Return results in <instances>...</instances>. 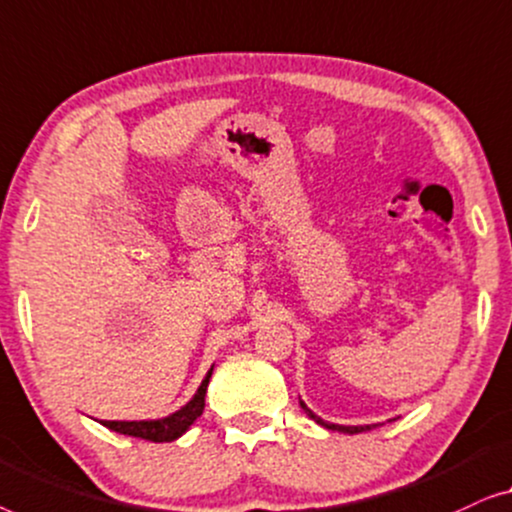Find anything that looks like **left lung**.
Returning <instances> with one entry per match:
<instances>
[{
    "instance_id": "left-lung-1",
    "label": "left lung",
    "mask_w": 512,
    "mask_h": 512,
    "mask_svg": "<svg viewBox=\"0 0 512 512\" xmlns=\"http://www.w3.org/2000/svg\"><path fill=\"white\" fill-rule=\"evenodd\" d=\"M299 403H301V408L306 410V415L311 417V420H315L318 424H322V427H325V429H331V431H343V434H359V431H369L371 427H376V424H366V427H343V424H331V422H325V420H322V417L315 415L313 410L308 408L304 401H299Z\"/></svg>"
}]
</instances>
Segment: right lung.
<instances>
[{
    "label": "right lung",
    "mask_w": 512,
    "mask_h": 512,
    "mask_svg": "<svg viewBox=\"0 0 512 512\" xmlns=\"http://www.w3.org/2000/svg\"><path fill=\"white\" fill-rule=\"evenodd\" d=\"M211 373H213V366L208 369L206 378L201 380L197 394H194V397L187 401L181 410L162 417V420H132V422L102 420V424L104 427H109L111 431H118V434L143 438V441H153V443L176 441V438H181L185 431L190 429V424L204 413V397H206L208 380H211Z\"/></svg>",
    "instance_id": "obj_1"
}]
</instances>
